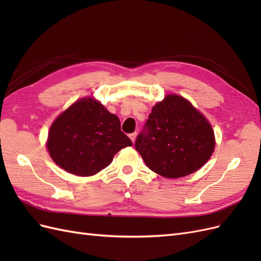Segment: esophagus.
I'll use <instances>...</instances> for the list:
<instances>
[{"label":"esophagus","mask_w":261,"mask_h":261,"mask_svg":"<svg viewBox=\"0 0 261 261\" xmlns=\"http://www.w3.org/2000/svg\"><path fill=\"white\" fill-rule=\"evenodd\" d=\"M129 138H130V140L133 141V143H135V139H136V136H137V133H132V134H129Z\"/></svg>","instance_id":"esophagus-1"}]
</instances>
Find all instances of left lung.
Masks as SVG:
<instances>
[{"instance_id":"8db88e82","label":"left lung","mask_w":261,"mask_h":261,"mask_svg":"<svg viewBox=\"0 0 261 261\" xmlns=\"http://www.w3.org/2000/svg\"><path fill=\"white\" fill-rule=\"evenodd\" d=\"M210 123L186 99L170 94L152 108L135 141L147 167L177 178L199 170L215 149Z\"/></svg>"}]
</instances>
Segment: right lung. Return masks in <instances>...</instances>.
Instances as JSON below:
<instances>
[{
  "mask_svg": "<svg viewBox=\"0 0 261 261\" xmlns=\"http://www.w3.org/2000/svg\"><path fill=\"white\" fill-rule=\"evenodd\" d=\"M132 145L116 115L100 102L82 99L53 122L46 147L59 167L78 176H90Z\"/></svg>",
  "mask_w": 261,
  "mask_h": 261,
  "instance_id": "right-lung-1",
  "label": "right lung"
}]
</instances>
